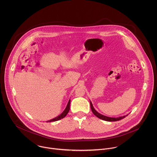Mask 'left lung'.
Here are the masks:
<instances>
[{
    "label": "left lung",
    "instance_id": "8db88e82",
    "mask_svg": "<svg viewBox=\"0 0 157 157\" xmlns=\"http://www.w3.org/2000/svg\"><path fill=\"white\" fill-rule=\"evenodd\" d=\"M90 108H91V110H92V112H93V113L98 118L103 120H105V121H119L123 118H124L126 116H123V117H118V118H112V117H106V116H105V115H103L100 113H99L98 112H97L95 109L94 108L93 106H92V104L91 102H90Z\"/></svg>",
    "mask_w": 157,
    "mask_h": 157
}]
</instances>
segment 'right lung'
<instances>
[{"mask_svg": "<svg viewBox=\"0 0 157 157\" xmlns=\"http://www.w3.org/2000/svg\"><path fill=\"white\" fill-rule=\"evenodd\" d=\"M70 101L71 100H69L68 101V103H67V106L66 108V109H65V111L63 112H62L59 116L56 117L55 118H53L51 120H49V121H47V122H51V121H58V120H60V119L62 118H63L67 115V113L69 111V108H70Z\"/></svg>", "mask_w": 157, "mask_h": 157, "instance_id": "add662e5", "label": "right lung"}]
</instances>
